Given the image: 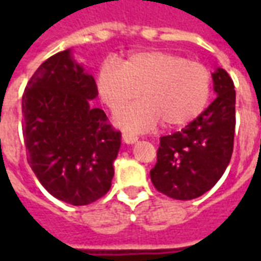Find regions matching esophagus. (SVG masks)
<instances>
[{
	"instance_id": "1",
	"label": "esophagus",
	"mask_w": 261,
	"mask_h": 261,
	"mask_svg": "<svg viewBox=\"0 0 261 261\" xmlns=\"http://www.w3.org/2000/svg\"><path fill=\"white\" fill-rule=\"evenodd\" d=\"M123 141H124L125 144H134V142L138 141V137L134 136V134L124 133V134H123Z\"/></svg>"
}]
</instances>
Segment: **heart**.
Returning a JSON list of instances; mask_svg holds the SVG:
<instances>
[{
	"instance_id": "1",
	"label": "heart",
	"mask_w": 261,
	"mask_h": 261,
	"mask_svg": "<svg viewBox=\"0 0 261 261\" xmlns=\"http://www.w3.org/2000/svg\"><path fill=\"white\" fill-rule=\"evenodd\" d=\"M103 103L113 112L144 99L117 114V123L131 131H147L158 124L177 128L197 119L207 108L213 74L201 63L170 51H138L121 63L106 60L96 75Z\"/></svg>"
}]
</instances>
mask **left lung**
<instances>
[{
    "label": "left lung",
    "mask_w": 261,
    "mask_h": 261,
    "mask_svg": "<svg viewBox=\"0 0 261 261\" xmlns=\"http://www.w3.org/2000/svg\"><path fill=\"white\" fill-rule=\"evenodd\" d=\"M217 97L192 123L161 137L156 165L149 175L155 189L175 200H193L211 190L233 152L235 86L228 72L213 74Z\"/></svg>",
    "instance_id": "1"
}]
</instances>
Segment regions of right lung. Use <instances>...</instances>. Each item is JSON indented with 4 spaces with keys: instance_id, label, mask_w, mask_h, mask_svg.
Instances as JSON below:
<instances>
[{
    "instance_id": "1",
    "label": "right lung",
    "mask_w": 261,
    "mask_h": 261,
    "mask_svg": "<svg viewBox=\"0 0 261 261\" xmlns=\"http://www.w3.org/2000/svg\"><path fill=\"white\" fill-rule=\"evenodd\" d=\"M93 76L71 50L54 54L32 75L22 96L28 164L50 194L86 205L109 192L121 133L108 123Z\"/></svg>"
}]
</instances>
